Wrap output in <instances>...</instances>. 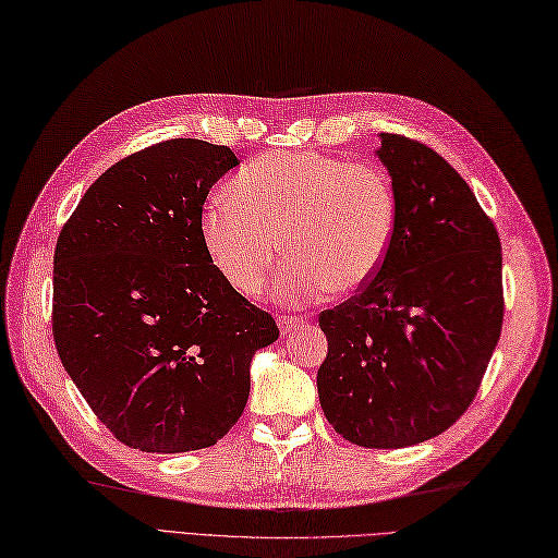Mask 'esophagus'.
<instances>
[{
    "label": "esophagus",
    "mask_w": 558,
    "mask_h": 558,
    "mask_svg": "<svg viewBox=\"0 0 558 558\" xmlns=\"http://www.w3.org/2000/svg\"><path fill=\"white\" fill-rule=\"evenodd\" d=\"M277 323H279V330L283 335H288V332L302 328V323H306V318H302V316H279Z\"/></svg>",
    "instance_id": "esophagus-1"
}]
</instances>
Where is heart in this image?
<instances>
[{
	"label": "heart",
	"instance_id": "heart-1",
	"mask_svg": "<svg viewBox=\"0 0 558 558\" xmlns=\"http://www.w3.org/2000/svg\"><path fill=\"white\" fill-rule=\"evenodd\" d=\"M397 198L386 170L320 151H272L248 161L230 196L207 201L203 244L238 293L258 295L283 248L275 298L304 304L367 286L386 260Z\"/></svg>",
	"mask_w": 558,
	"mask_h": 558
}]
</instances>
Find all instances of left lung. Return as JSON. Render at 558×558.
Returning <instances> with one entry per match:
<instances>
[{"instance_id": "left-lung-1", "label": "left lung", "mask_w": 558, "mask_h": 558, "mask_svg": "<svg viewBox=\"0 0 558 558\" xmlns=\"http://www.w3.org/2000/svg\"><path fill=\"white\" fill-rule=\"evenodd\" d=\"M397 228L376 277L318 316L325 417L362 448L444 434L477 395L504 325L501 240L462 175L427 145L380 133Z\"/></svg>"}]
</instances>
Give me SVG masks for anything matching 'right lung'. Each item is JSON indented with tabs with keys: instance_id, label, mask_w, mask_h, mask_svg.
I'll return each mask as SVG.
<instances>
[{
	"instance_id": "right-lung-1",
	"label": "right lung",
	"mask_w": 558,
	"mask_h": 558,
	"mask_svg": "<svg viewBox=\"0 0 558 558\" xmlns=\"http://www.w3.org/2000/svg\"><path fill=\"white\" fill-rule=\"evenodd\" d=\"M240 159L172 138L96 180L54 246L52 337L94 415L143 452L215 446L242 415L275 318L230 286L203 244L213 184Z\"/></svg>"
}]
</instances>
